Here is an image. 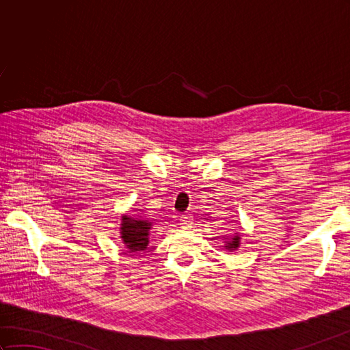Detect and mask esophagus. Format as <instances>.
I'll return each mask as SVG.
<instances>
[{
    "instance_id": "esophagus-1",
    "label": "esophagus",
    "mask_w": 350,
    "mask_h": 350,
    "mask_svg": "<svg viewBox=\"0 0 350 350\" xmlns=\"http://www.w3.org/2000/svg\"><path fill=\"white\" fill-rule=\"evenodd\" d=\"M192 224H194V221H192L191 215H182L180 217V227L182 228H191Z\"/></svg>"
}]
</instances>
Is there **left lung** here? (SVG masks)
<instances>
[{"mask_svg":"<svg viewBox=\"0 0 350 350\" xmlns=\"http://www.w3.org/2000/svg\"><path fill=\"white\" fill-rule=\"evenodd\" d=\"M239 243H241V237H239V234L237 233H234L232 237H230V241L227 242V250H236V248H239Z\"/></svg>","mask_w":350,"mask_h":350,"instance_id":"obj_1","label":"left lung"}]
</instances>
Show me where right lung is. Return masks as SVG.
Masks as SVG:
<instances>
[{"mask_svg":"<svg viewBox=\"0 0 350 350\" xmlns=\"http://www.w3.org/2000/svg\"><path fill=\"white\" fill-rule=\"evenodd\" d=\"M152 224L146 219H133L128 215L122 217L120 234L123 243L131 252L143 251L148 245V234H150Z\"/></svg>","mask_w":350,"mask_h":350,"instance_id":"right-lung-1","label":"right lung"}]
</instances>
